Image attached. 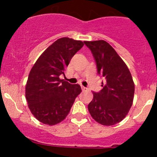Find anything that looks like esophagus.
<instances>
[{"mask_svg": "<svg viewBox=\"0 0 157 157\" xmlns=\"http://www.w3.org/2000/svg\"><path fill=\"white\" fill-rule=\"evenodd\" d=\"M81 89H82V90H83V91H85V90H87V88L85 87V86H81Z\"/></svg>", "mask_w": 157, "mask_h": 157, "instance_id": "esophagus-1", "label": "esophagus"}]
</instances>
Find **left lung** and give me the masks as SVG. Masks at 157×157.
I'll use <instances>...</instances> for the list:
<instances>
[{
  "label": "left lung",
  "instance_id": "1",
  "mask_svg": "<svg viewBox=\"0 0 157 157\" xmlns=\"http://www.w3.org/2000/svg\"><path fill=\"white\" fill-rule=\"evenodd\" d=\"M84 44L91 50L97 65V72L105 83L99 93H93L88 105L92 118L105 126L122 121L133 104L134 83L129 69L121 57L107 42L98 40Z\"/></svg>",
  "mask_w": 157,
  "mask_h": 157
}]
</instances>
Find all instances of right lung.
I'll list each match as a JSON object with an SVG mask.
<instances>
[{
    "label": "right lung",
    "mask_w": 157,
    "mask_h": 157,
    "mask_svg": "<svg viewBox=\"0 0 157 157\" xmlns=\"http://www.w3.org/2000/svg\"><path fill=\"white\" fill-rule=\"evenodd\" d=\"M83 45L82 41L61 38L45 49L32 67L25 94L30 112L40 122L55 125L63 121L81 93L80 85L59 77L64 75L71 58Z\"/></svg>",
    "instance_id": "obj_1"
}]
</instances>
